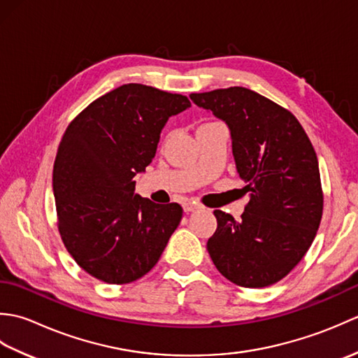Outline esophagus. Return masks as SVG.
<instances>
[{
	"label": "esophagus",
	"instance_id": "1",
	"mask_svg": "<svg viewBox=\"0 0 358 358\" xmlns=\"http://www.w3.org/2000/svg\"><path fill=\"white\" fill-rule=\"evenodd\" d=\"M183 209H185V212H194V210H196V209H200V206H199V204L192 203V201H186V203L183 204Z\"/></svg>",
	"mask_w": 358,
	"mask_h": 358
}]
</instances>
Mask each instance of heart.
I'll list each match as a JSON object with an SVG mask.
<instances>
[{"label": "heart", "mask_w": 358, "mask_h": 358, "mask_svg": "<svg viewBox=\"0 0 358 358\" xmlns=\"http://www.w3.org/2000/svg\"><path fill=\"white\" fill-rule=\"evenodd\" d=\"M208 124H212V123H206V124H203V126H208ZM201 127V126H200Z\"/></svg>", "instance_id": "1"}]
</instances>
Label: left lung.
Instances as JSON below:
<instances>
[{
  "instance_id": "8db88e82",
  "label": "left lung",
  "mask_w": 358,
  "mask_h": 358,
  "mask_svg": "<svg viewBox=\"0 0 358 358\" xmlns=\"http://www.w3.org/2000/svg\"><path fill=\"white\" fill-rule=\"evenodd\" d=\"M223 120L249 203L240 222L214 210L209 255L223 277L243 287H264L291 272L313 245L323 214L318 159L291 112L246 87L191 94Z\"/></svg>"
}]
</instances>
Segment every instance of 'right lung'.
I'll return each instance as SVG.
<instances>
[{
	"instance_id": "right-lung-1",
	"label": "right lung",
	"mask_w": 358,
	"mask_h": 358,
	"mask_svg": "<svg viewBox=\"0 0 358 358\" xmlns=\"http://www.w3.org/2000/svg\"><path fill=\"white\" fill-rule=\"evenodd\" d=\"M187 96L129 83L96 98L67 126L53 164L58 231L80 268L110 285L141 278L181 222L177 203L135 194L169 117Z\"/></svg>"
}]
</instances>
